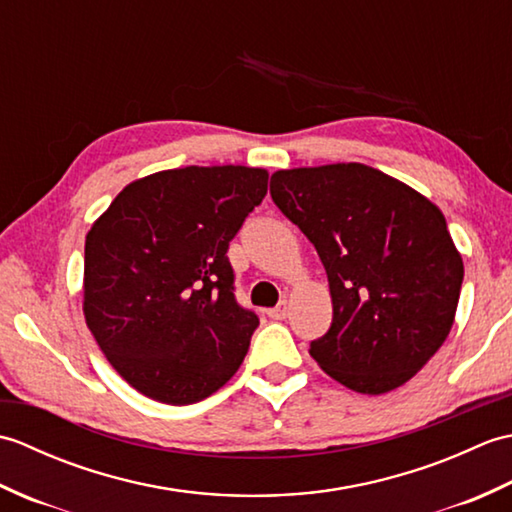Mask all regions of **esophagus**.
<instances>
[{"label": "esophagus", "mask_w": 512, "mask_h": 512, "mask_svg": "<svg viewBox=\"0 0 512 512\" xmlns=\"http://www.w3.org/2000/svg\"><path fill=\"white\" fill-rule=\"evenodd\" d=\"M290 314V303L284 299V301H279L275 308H270L268 310V317L270 319H277V321H281V319H286Z\"/></svg>", "instance_id": "34e87169"}]
</instances>
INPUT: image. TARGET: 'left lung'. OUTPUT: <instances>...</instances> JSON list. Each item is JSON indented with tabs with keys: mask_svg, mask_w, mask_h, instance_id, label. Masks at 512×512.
Listing matches in <instances>:
<instances>
[{
	"mask_svg": "<svg viewBox=\"0 0 512 512\" xmlns=\"http://www.w3.org/2000/svg\"><path fill=\"white\" fill-rule=\"evenodd\" d=\"M270 195L328 273L332 325L310 356L358 394L405 385L447 341L460 301L464 264L442 211L361 162L279 169Z\"/></svg>",
	"mask_w": 512,
	"mask_h": 512,
	"instance_id": "1",
	"label": "left lung"
}]
</instances>
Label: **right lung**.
<instances>
[{
    "label": "right lung",
    "mask_w": 512,
    "mask_h": 512,
    "mask_svg": "<svg viewBox=\"0 0 512 512\" xmlns=\"http://www.w3.org/2000/svg\"><path fill=\"white\" fill-rule=\"evenodd\" d=\"M266 191L259 167L156 171L129 182L85 235V323L143 396L191 405L242 365L259 319L235 303L226 250Z\"/></svg>",
    "instance_id": "add662e5"
}]
</instances>
